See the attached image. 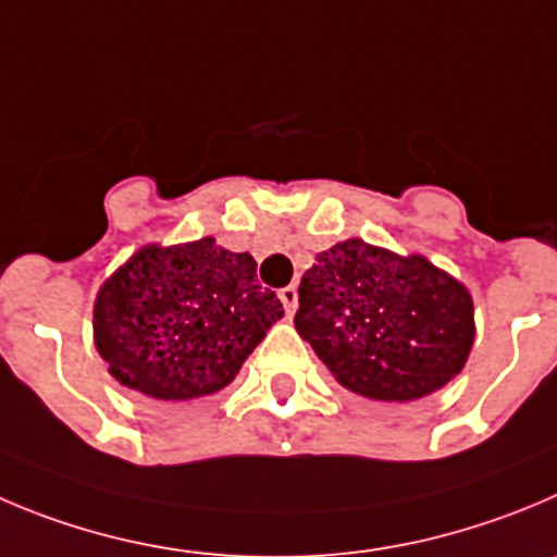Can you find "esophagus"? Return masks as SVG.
Listing matches in <instances>:
<instances>
[{"label":"esophagus","mask_w":557,"mask_h":557,"mask_svg":"<svg viewBox=\"0 0 557 557\" xmlns=\"http://www.w3.org/2000/svg\"><path fill=\"white\" fill-rule=\"evenodd\" d=\"M280 302H283L285 313H288V315L296 313V305H299V294H296V285H285V288L280 290Z\"/></svg>","instance_id":"34e87169"}]
</instances>
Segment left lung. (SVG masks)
<instances>
[{"label": "left lung", "instance_id": "obj_1", "mask_svg": "<svg viewBox=\"0 0 557 557\" xmlns=\"http://www.w3.org/2000/svg\"><path fill=\"white\" fill-rule=\"evenodd\" d=\"M472 315L470 290L423 255L346 238L305 272L294 326L343 387L404 404L465 368Z\"/></svg>", "mask_w": 557, "mask_h": 557}]
</instances>
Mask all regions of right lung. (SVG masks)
<instances>
[{"label": "right lung", "instance_id": "1", "mask_svg": "<svg viewBox=\"0 0 557 557\" xmlns=\"http://www.w3.org/2000/svg\"><path fill=\"white\" fill-rule=\"evenodd\" d=\"M277 319L252 255L206 236L134 252L98 290L92 337L117 382L181 404L227 387Z\"/></svg>", "mask_w": 557, "mask_h": 557}]
</instances>
